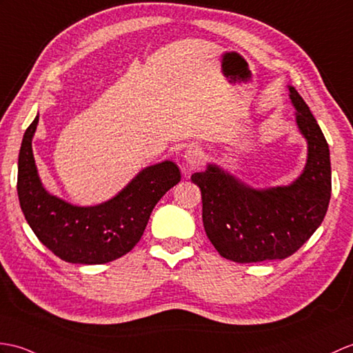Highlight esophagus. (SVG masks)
I'll list each match as a JSON object with an SVG mask.
<instances>
[{
	"instance_id": "esophagus-1",
	"label": "esophagus",
	"mask_w": 353,
	"mask_h": 353,
	"mask_svg": "<svg viewBox=\"0 0 353 353\" xmlns=\"http://www.w3.org/2000/svg\"><path fill=\"white\" fill-rule=\"evenodd\" d=\"M203 157H204L203 149H201L200 145H196V144H191L185 150V161H186L188 167H190V168H194V167L199 165V163L203 159Z\"/></svg>"
}]
</instances>
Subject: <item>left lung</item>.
I'll use <instances>...</instances> for the list:
<instances>
[{
    "label": "left lung",
    "instance_id": "1",
    "mask_svg": "<svg viewBox=\"0 0 353 353\" xmlns=\"http://www.w3.org/2000/svg\"><path fill=\"white\" fill-rule=\"evenodd\" d=\"M289 92L299 132L308 144L305 168L293 183L256 190L215 163L191 176L201 191L209 241L236 263L292 256L322 224L330 204V147L301 94L290 85Z\"/></svg>",
    "mask_w": 353,
    "mask_h": 353
}]
</instances>
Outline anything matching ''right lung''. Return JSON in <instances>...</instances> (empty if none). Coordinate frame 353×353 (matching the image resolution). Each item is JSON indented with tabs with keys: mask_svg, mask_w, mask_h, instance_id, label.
Returning a JSON list of instances; mask_svg holds the SVG:
<instances>
[{
	"mask_svg": "<svg viewBox=\"0 0 353 353\" xmlns=\"http://www.w3.org/2000/svg\"><path fill=\"white\" fill-rule=\"evenodd\" d=\"M39 123L23 134L18 159V196L31 230L57 257L69 263L102 265L132 250L145 230L153 208L180 182L174 162L147 167L111 200L73 206L49 194L40 182L31 141Z\"/></svg>",
	"mask_w": 353,
	"mask_h": 353,
	"instance_id": "obj_1",
	"label": "right lung"
}]
</instances>
